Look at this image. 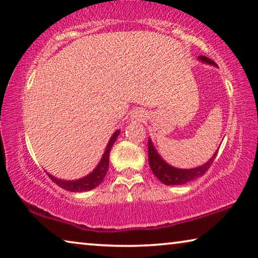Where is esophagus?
Here are the masks:
<instances>
[{
    "label": "esophagus",
    "instance_id": "1",
    "mask_svg": "<svg viewBox=\"0 0 258 258\" xmlns=\"http://www.w3.org/2000/svg\"><path fill=\"white\" fill-rule=\"evenodd\" d=\"M144 116H145L144 110H142V109H136V110H134V113H133V118H134V120H136V121H142L143 118H144Z\"/></svg>",
    "mask_w": 258,
    "mask_h": 258
}]
</instances>
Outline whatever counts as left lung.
Segmentation results:
<instances>
[{
  "instance_id": "obj_1",
  "label": "left lung",
  "mask_w": 258,
  "mask_h": 258,
  "mask_svg": "<svg viewBox=\"0 0 258 258\" xmlns=\"http://www.w3.org/2000/svg\"><path fill=\"white\" fill-rule=\"evenodd\" d=\"M198 60L204 63H208V64L217 67L216 62H213L211 58L203 56V55L198 56ZM148 150H149V164L153 174L157 176L158 180L167 185L184 184L189 181L197 179V177L203 176L204 174L207 173V170L210 168V166L212 165V162L215 160V158L218 153V151H216V153L213 154V156L210 158L204 165L198 166V167H195V168L183 169V168L173 167V166H170L164 159H162L160 154L157 152L156 148H154L151 138H149Z\"/></svg>"
}]
</instances>
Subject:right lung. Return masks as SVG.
Wrapping results in <instances>:
<instances>
[{"instance_id":"1","label":"right lung","mask_w":258,"mask_h":258,"mask_svg":"<svg viewBox=\"0 0 258 258\" xmlns=\"http://www.w3.org/2000/svg\"><path fill=\"white\" fill-rule=\"evenodd\" d=\"M118 135H120V130H116V132L112 135V137H110V140L108 141V144L106 146L105 152L102 154L100 162H99L97 167L86 176L78 180H62L53 176L49 173H47L48 174V176L50 177V180H53L54 183H56L58 187H61L62 189L68 190V191H73V192L89 191V190H92L96 187H98V185L102 182V180L105 179L107 170H108L109 152H110V149H112V146L114 145V143H115Z\"/></svg>"}]
</instances>
